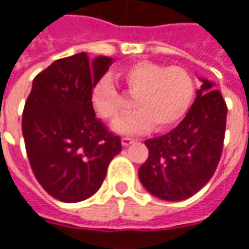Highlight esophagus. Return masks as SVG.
<instances>
[{"label": "esophagus", "mask_w": 249, "mask_h": 249, "mask_svg": "<svg viewBox=\"0 0 249 249\" xmlns=\"http://www.w3.org/2000/svg\"><path fill=\"white\" fill-rule=\"evenodd\" d=\"M132 142H135V140H133V139H130V137H123V140H121V144H123L124 146L130 145Z\"/></svg>", "instance_id": "1"}]
</instances>
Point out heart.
<instances>
[{
	"mask_svg": "<svg viewBox=\"0 0 249 249\" xmlns=\"http://www.w3.org/2000/svg\"><path fill=\"white\" fill-rule=\"evenodd\" d=\"M114 78L128 96L135 97V109L113 125L123 135L144 133L153 125L156 130L171 128L187 113L195 94L192 76L180 66L139 61L121 68ZM90 101L107 121L119 119L124 108L123 93L108 77L94 85Z\"/></svg>",
	"mask_w": 249,
	"mask_h": 249,
	"instance_id": "heart-1",
	"label": "heart"
}]
</instances>
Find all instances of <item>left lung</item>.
Returning <instances> with one entry per match:
<instances>
[{"mask_svg":"<svg viewBox=\"0 0 249 249\" xmlns=\"http://www.w3.org/2000/svg\"><path fill=\"white\" fill-rule=\"evenodd\" d=\"M203 82L187 116L169 133L145 141L149 156L139 169L153 196L180 201L197 193L213 176L223 152L227 105L213 82Z\"/></svg>","mask_w":249,"mask_h":249,"instance_id":"obj_1","label":"left lung"}]
</instances>
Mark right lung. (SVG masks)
<instances>
[{
	"label": "right lung",
	"instance_id": "1",
	"mask_svg": "<svg viewBox=\"0 0 249 249\" xmlns=\"http://www.w3.org/2000/svg\"><path fill=\"white\" fill-rule=\"evenodd\" d=\"M77 53L54 61L33 80L22 113L26 155L37 181L64 203L87 200L101 187L121 141L96 117L90 96L112 65Z\"/></svg>",
	"mask_w": 249,
	"mask_h": 249
}]
</instances>
